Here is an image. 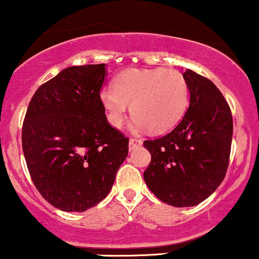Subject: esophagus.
Returning a JSON list of instances; mask_svg holds the SVG:
<instances>
[{
    "label": "esophagus",
    "instance_id": "obj_1",
    "mask_svg": "<svg viewBox=\"0 0 259 259\" xmlns=\"http://www.w3.org/2000/svg\"><path fill=\"white\" fill-rule=\"evenodd\" d=\"M141 145H143V141L138 138H132L129 140V149L130 150H134V149H136V147L141 146Z\"/></svg>",
    "mask_w": 259,
    "mask_h": 259
}]
</instances>
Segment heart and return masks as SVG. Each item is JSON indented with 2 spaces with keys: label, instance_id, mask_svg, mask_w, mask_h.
<instances>
[{
  "label": "heart",
  "instance_id": "b5f03b06",
  "mask_svg": "<svg viewBox=\"0 0 259 259\" xmlns=\"http://www.w3.org/2000/svg\"><path fill=\"white\" fill-rule=\"evenodd\" d=\"M107 119L120 127L127 116V104L134 116V127L166 132L180 121L188 107L189 87L176 70H127L114 79V88L99 93Z\"/></svg>",
  "mask_w": 259,
  "mask_h": 259
}]
</instances>
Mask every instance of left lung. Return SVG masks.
I'll list each match as a JSON object with an SVG mask.
<instances>
[{"label":"left lung","mask_w":259,"mask_h":259,"mask_svg":"<svg viewBox=\"0 0 259 259\" xmlns=\"http://www.w3.org/2000/svg\"><path fill=\"white\" fill-rule=\"evenodd\" d=\"M190 101L180 124L168 134L145 140L151 161L144 172L150 190L177 208L194 206L221 184L231 152L232 114L219 88L187 70Z\"/></svg>","instance_id":"obj_1"}]
</instances>
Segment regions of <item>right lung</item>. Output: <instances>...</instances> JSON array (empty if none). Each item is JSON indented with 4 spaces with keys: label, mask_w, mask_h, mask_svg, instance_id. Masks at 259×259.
<instances>
[{
    "label": "right lung",
    "mask_w": 259,
    "mask_h": 259,
    "mask_svg": "<svg viewBox=\"0 0 259 259\" xmlns=\"http://www.w3.org/2000/svg\"><path fill=\"white\" fill-rule=\"evenodd\" d=\"M104 66L62 70L35 91L25 113L22 147L30 178L62 211L103 200L129 152V139L110 126L99 98Z\"/></svg>",
    "instance_id": "right-lung-1"
}]
</instances>
